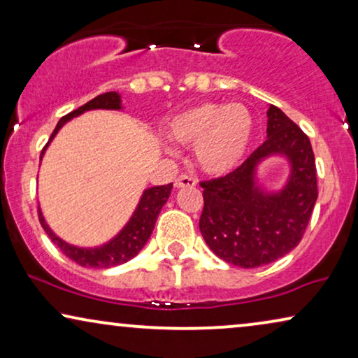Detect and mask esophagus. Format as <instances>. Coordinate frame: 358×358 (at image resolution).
<instances>
[{"label": "esophagus", "mask_w": 358, "mask_h": 358, "mask_svg": "<svg viewBox=\"0 0 358 358\" xmlns=\"http://www.w3.org/2000/svg\"><path fill=\"white\" fill-rule=\"evenodd\" d=\"M197 184V180H195L192 176H187V174H182L179 176L178 179L174 180V185L178 189H182V187H194V185Z\"/></svg>", "instance_id": "34e87169"}]
</instances>
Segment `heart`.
<instances>
[{"label":"heart","mask_w":358,"mask_h":358,"mask_svg":"<svg viewBox=\"0 0 358 358\" xmlns=\"http://www.w3.org/2000/svg\"><path fill=\"white\" fill-rule=\"evenodd\" d=\"M166 130L171 140L194 146L195 163L203 173L222 176L246 156L254 134V115L244 104L203 102L176 114Z\"/></svg>","instance_id":"heart-1"}]
</instances>
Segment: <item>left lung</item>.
Wrapping results in <instances>:
<instances>
[{
	"mask_svg": "<svg viewBox=\"0 0 358 358\" xmlns=\"http://www.w3.org/2000/svg\"><path fill=\"white\" fill-rule=\"evenodd\" d=\"M272 155L285 157L291 166L278 191L257 182L258 166ZM200 185L205 203L199 228L208 248L233 266H266L298 246L315 208L316 163L310 138L271 106L266 141L233 173Z\"/></svg>",
	"mask_w": 358,
	"mask_h": 358,
	"instance_id": "left-lung-1",
	"label": "left lung"
}]
</instances>
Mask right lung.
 <instances>
[{
    "mask_svg": "<svg viewBox=\"0 0 358 358\" xmlns=\"http://www.w3.org/2000/svg\"><path fill=\"white\" fill-rule=\"evenodd\" d=\"M96 109L122 110L120 94L115 91L104 92V94H99L97 97H94V99L86 102L85 106L80 107V109L73 110L68 115L62 117L60 122H58L55 127V130H53L50 140H48V143L45 145V148L42 150L41 161L43 158V153H45L47 146L50 145V141L57 136L58 130H60L66 122H70L78 115L85 114L86 110H96ZM171 189H173V184L155 185V187L145 189L140 197L138 205H136L135 212L131 213V217L129 222H127L125 227L122 228L114 238L96 248H80V246H75V244L66 243L65 239H62L60 236H57V234L53 233V229L47 224L45 218H43L41 207H38V220H41L42 228L45 229L48 238H50L52 241L62 249V252L65 254L66 257H70L71 261H75L83 267H92V268L115 267V266H120V264L129 262L131 257H135L136 254L143 249L146 241H148L151 236V233H153L155 223L156 220H158L161 208H163V205L166 202H168Z\"/></svg>",
    "mask_w": 358,
    "mask_h": 358,
    "instance_id": "right-lung-1",
    "label": "right lung"
}]
</instances>
